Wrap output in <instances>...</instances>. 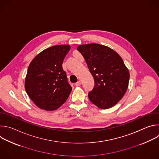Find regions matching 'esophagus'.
I'll return each instance as SVG.
<instances>
[{
    "label": "esophagus",
    "mask_w": 159,
    "mask_h": 159,
    "mask_svg": "<svg viewBox=\"0 0 159 159\" xmlns=\"http://www.w3.org/2000/svg\"><path fill=\"white\" fill-rule=\"evenodd\" d=\"M75 85L76 86H80V85H81V82H80V81H78L77 82H76V83L75 84Z\"/></svg>",
    "instance_id": "1"
}]
</instances>
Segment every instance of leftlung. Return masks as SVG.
<instances>
[{
  "mask_svg": "<svg viewBox=\"0 0 159 159\" xmlns=\"http://www.w3.org/2000/svg\"><path fill=\"white\" fill-rule=\"evenodd\" d=\"M77 50L84 57L94 79L89 100L101 109L116 105L128 87L129 72L121 57L104 45L91 43L79 45Z\"/></svg>",
  "mask_w": 159,
  "mask_h": 159,
  "instance_id": "obj_1",
  "label": "left lung"
}]
</instances>
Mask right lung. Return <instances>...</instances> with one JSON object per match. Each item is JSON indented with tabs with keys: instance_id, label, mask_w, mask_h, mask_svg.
Listing matches in <instances>:
<instances>
[{
	"instance_id": "right-lung-1",
	"label": "right lung",
	"mask_w": 159,
	"mask_h": 159,
	"mask_svg": "<svg viewBox=\"0 0 159 159\" xmlns=\"http://www.w3.org/2000/svg\"><path fill=\"white\" fill-rule=\"evenodd\" d=\"M70 50L68 44L53 46L40 52L31 61L25 87L39 108L55 110L69 98L72 88L67 81L62 63Z\"/></svg>"
}]
</instances>
